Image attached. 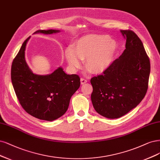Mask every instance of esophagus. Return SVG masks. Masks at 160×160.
<instances>
[{
  "mask_svg": "<svg viewBox=\"0 0 160 160\" xmlns=\"http://www.w3.org/2000/svg\"><path fill=\"white\" fill-rule=\"evenodd\" d=\"M87 82V79H86L85 78H81V83L82 85H83V84L86 83Z\"/></svg>",
  "mask_w": 160,
  "mask_h": 160,
  "instance_id": "34e87169",
  "label": "esophagus"
}]
</instances>
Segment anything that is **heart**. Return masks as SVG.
I'll return each instance as SVG.
<instances>
[{
	"label": "heart",
	"mask_w": 160,
	"mask_h": 160,
	"mask_svg": "<svg viewBox=\"0 0 160 160\" xmlns=\"http://www.w3.org/2000/svg\"><path fill=\"white\" fill-rule=\"evenodd\" d=\"M116 51L115 43L104 35L90 34L81 38L65 51V58L71 69L85 67L92 73H101L111 65Z\"/></svg>",
	"instance_id": "obj_1"
}]
</instances>
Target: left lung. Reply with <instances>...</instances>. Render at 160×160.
I'll return each mask as SVG.
<instances>
[{
    "instance_id": "8db88e82",
    "label": "left lung",
    "mask_w": 160,
    "mask_h": 160,
    "mask_svg": "<svg viewBox=\"0 0 160 160\" xmlns=\"http://www.w3.org/2000/svg\"><path fill=\"white\" fill-rule=\"evenodd\" d=\"M126 49L103 74L93 77L91 101L107 118H118L137 107L148 88L150 62L140 38L132 30H120Z\"/></svg>"
}]
</instances>
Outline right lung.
Here are the masks:
<instances>
[{
    "mask_svg": "<svg viewBox=\"0 0 160 160\" xmlns=\"http://www.w3.org/2000/svg\"><path fill=\"white\" fill-rule=\"evenodd\" d=\"M58 30H39L34 34H52ZM30 38L23 43L13 60L11 79L15 93L24 111L36 118L53 121L63 116L71 97L80 87V78L66 74L59 67L51 74L32 73L25 60V49Z\"/></svg>",
    "mask_w": 160,
    "mask_h": 160,
    "instance_id": "1",
    "label": "right lung"
}]
</instances>
